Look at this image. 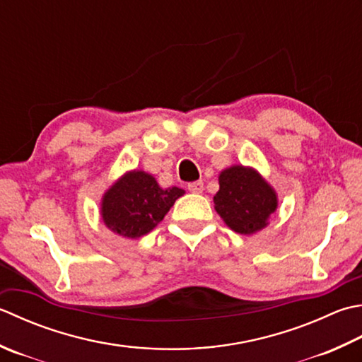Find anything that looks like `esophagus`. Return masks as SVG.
I'll return each instance as SVG.
<instances>
[{
    "instance_id": "obj_1",
    "label": "esophagus",
    "mask_w": 362,
    "mask_h": 362,
    "mask_svg": "<svg viewBox=\"0 0 362 362\" xmlns=\"http://www.w3.org/2000/svg\"><path fill=\"white\" fill-rule=\"evenodd\" d=\"M188 189L191 191V193L199 194V193H202V191H204V183H202L201 180H197V182H191L189 185H188Z\"/></svg>"
}]
</instances>
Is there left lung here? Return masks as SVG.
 Returning a JSON list of instances; mask_svg holds the SVG:
<instances>
[{"mask_svg":"<svg viewBox=\"0 0 362 362\" xmlns=\"http://www.w3.org/2000/svg\"><path fill=\"white\" fill-rule=\"evenodd\" d=\"M215 210L229 228L243 235L264 229L278 207L276 191L252 168L230 166L219 174Z\"/></svg>","mask_w":362,"mask_h":362,"instance_id":"1","label":"left lung"}]
</instances>
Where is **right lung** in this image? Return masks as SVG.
<instances>
[{
  "instance_id": "1",
  "label": "right lung",
  "mask_w": 362,
  "mask_h": 362,
  "mask_svg": "<svg viewBox=\"0 0 362 362\" xmlns=\"http://www.w3.org/2000/svg\"><path fill=\"white\" fill-rule=\"evenodd\" d=\"M183 193L177 187L163 189L144 171H130L103 194L102 219L119 235L138 238L151 232Z\"/></svg>"
}]
</instances>
